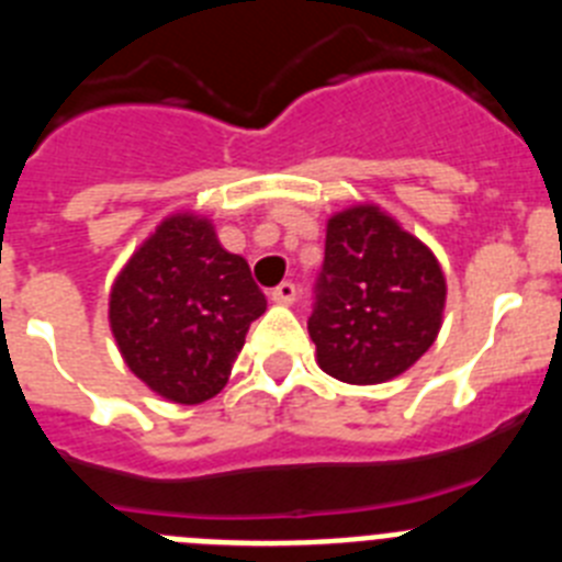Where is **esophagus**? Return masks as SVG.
Masks as SVG:
<instances>
[{
	"instance_id": "34e87169",
	"label": "esophagus",
	"mask_w": 562,
	"mask_h": 562,
	"mask_svg": "<svg viewBox=\"0 0 562 562\" xmlns=\"http://www.w3.org/2000/svg\"><path fill=\"white\" fill-rule=\"evenodd\" d=\"M270 297L276 301V304H295L297 297V286L292 284V281H281V284L276 286V290L270 292Z\"/></svg>"
}]
</instances>
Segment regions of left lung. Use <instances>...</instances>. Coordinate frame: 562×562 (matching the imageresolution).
<instances>
[{"mask_svg": "<svg viewBox=\"0 0 562 562\" xmlns=\"http://www.w3.org/2000/svg\"><path fill=\"white\" fill-rule=\"evenodd\" d=\"M445 295L434 252L380 207L337 213L306 324L317 366L351 385L408 371L439 335Z\"/></svg>", "mask_w": 562, "mask_h": 562, "instance_id": "8db88e82", "label": "left lung"}]
</instances>
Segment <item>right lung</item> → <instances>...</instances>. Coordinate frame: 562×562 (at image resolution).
Listing matches in <instances>:
<instances>
[{"mask_svg":"<svg viewBox=\"0 0 562 562\" xmlns=\"http://www.w3.org/2000/svg\"><path fill=\"white\" fill-rule=\"evenodd\" d=\"M267 297L241 256L207 220L162 222L109 295V324L128 369L160 396L196 405L225 389L245 335Z\"/></svg>","mask_w":562,"mask_h":562,"instance_id":"1","label":"right lung"}]
</instances>
